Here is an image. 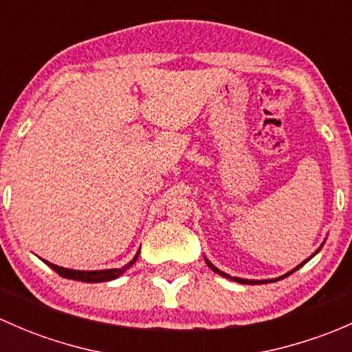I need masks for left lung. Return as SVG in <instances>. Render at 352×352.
<instances>
[{
    "label": "left lung",
    "instance_id": "1",
    "mask_svg": "<svg viewBox=\"0 0 352 352\" xmlns=\"http://www.w3.org/2000/svg\"><path fill=\"white\" fill-rule=\"evenodd\" d=\"M206 264H208V265H209V267H211V269H212V271H214V272H218V274H219V276H223V278H228V279H232V281H236V283H242V285H261V283H274V281H278V279H283V278H286V276H289V274H291V272H294V271H296V269H300V267H301V265H303V264H305V262H303V264H300V265H298V267H296V269H293V271H291V272H287V274H285V276H281V278H278V279H271V281H250V279H240V278H232V276L225 274V272H221V271H219V269H218V267H214V265H212V264H211V262H209V261H208V258H206Z\"/></svg>",
    "mask_w": 352,
    "mask_h": 352
}]
</instances>
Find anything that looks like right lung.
Returning a JSON list of instances; mask_svg holds the SVG:
<instances>
[{"label":"right lung","mask_w":352,"mask_h":352,"mask_svg":"<svg viewBox=\"0 0 352 352\" xmlns=\"http://www.w3.org/2000/svg\"><path fill=\"white\" fill-rule=\"evenodd\" d=\"M138 255H140V252H138L136 257H134L129 264L124 265L122 269H105V271H73V269L59 267V265L51 264V262L47 261L44 262L52 269V271H56L59 276H63V278L66 279H74V281H81V283H104V281H112V279L119 278L120 274H124V272H126L134 262H136Z\"/></svg>","instance_id":"add662e5"}]
</instances>
